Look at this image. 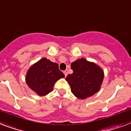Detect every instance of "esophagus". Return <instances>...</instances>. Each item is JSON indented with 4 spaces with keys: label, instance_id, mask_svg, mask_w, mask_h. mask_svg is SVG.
Masks as SVG:
<instances>
[{
    "label": "esophagus",
    "instance_id": "obj_1",
    "mask_svg": "<svg viewBox=\"0 0 131 131\" xmlns=\"http://www.w3.org/2000/svg\"><path fill=\"white\" fill-rule=\"evenodd\" d=\"M63 73H64L65 77H66L67 75H68V70H66L63 72Z\"/></svg>",
    "mask_w": 131,
    "mask_h": 131
}]
</instances>
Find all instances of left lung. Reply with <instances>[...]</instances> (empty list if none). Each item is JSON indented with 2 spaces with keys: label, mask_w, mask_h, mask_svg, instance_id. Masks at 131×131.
I'll list each match as a JSON object with an SVG mask.
<instances>
[{
  "label": "left lung",
  "mask_w": 131,
  "mask_h": 131,
  "mask_svg": "<svg viewBox=\"0 0 131 131\" xmlns=\"http://www.w3.org/2000/svg\"><path fill=\"white\" fill-rule=\"evenodd\" d=\"M73 73L66 78L71 92L77 98L84 100L100 90L104 79V71L95 63L78 59L71 63Z\"/></svg>",
  "instance_id": "obj_1"
}]
</instances>
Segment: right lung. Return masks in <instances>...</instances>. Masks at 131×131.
<instances>
[{"mask_svg":"<svg viewBox=\"0 0 131 131\" xmlns=\"http://www.w3.org/2000/svg\"><path fill=\"white\" fill-rule=\"evenodd\" d=\"M65 75L56 63L42 58L32 65L25 77L29 88L39 96H44L53 90L54 83Z\"/></svg>","mask_w":131,"mask_h":131,"instance_id":"obj_1","label":"right lung"}]
</instances>
